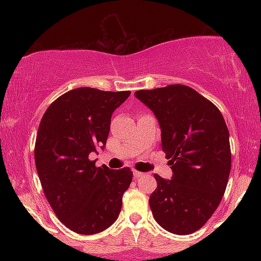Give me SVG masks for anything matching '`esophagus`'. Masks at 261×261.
<instances>
[{"label": "esophagus", "instance_id": "34e87169", "mask_svg": "<svg viewBox=\"0 0 261 261\" xmlns=\"http://www.w3.org/2000/svg\"><path fill=\"white\" fill-rule=\"evenodd\" d=\"M133 173H134V178H135V179H139L140 176L143 175V173L139 172V170H133Z\"/></svg>", "mask_w": 261, "mask_h": 261}]
</instances>
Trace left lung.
I'll return each instance as SVG.
<instances>
[{
  "label": "left lung",
  "mask_w": 261,
  "mask_h": 261,
  "mask_svg": "<svg viewBox=\"0 0 261 261\" xmlns=\"http://www.w3.org/2000/svg\"><path fill=\"white\" fill-rule=\"evenodd\" d=\"M157 116L161 147L173 170L154 174L149 207L161 227L174 234L196 232L220 205L230 173L229 133L212 101L184 85L135 92Z\"/></svg>",
  "instance_id": "obj_1"
}]
</instances>
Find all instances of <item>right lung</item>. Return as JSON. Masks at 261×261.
Instances as JSON below:
<instances>
[{
  "instance_id": "1",
  "label": "right lung",
  "mask_w": 261,
  "mask_h": 261,
  "mask_svg": "<svg viewBox=\"0 0 261 261\" xmlns=\"http://www.w3.org/2000/svg\"><path fill=\"white\" fill-rule=\"evenodd\" d=\"M130 93L72 89L50 104L39 125L34 160L45 197L59 220L80 234L115 222L133 180L128 167L112 170L89 160L106 146L112 114Z\"/></svg>"
}]
</instances>
